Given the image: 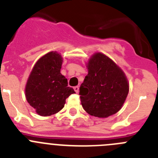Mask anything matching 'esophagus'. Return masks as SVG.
Segmentation results:
<instances>
[{
  "mask_svg": "<svg viewBox=\"0 0 158 158\" xmlns=\"http://www.w3.org/2000/svg\"><path fill=\"white\" fill-rule=\"evenodd\" d=\"M73 89H74V91L76 92L77 93H78V92H79V86H75V87L73 88Z\"/></svg>",
  "mask_w": 158,
  "mask_h": 158,
  "instance_id": "esophagus-1",
  "label": "esophagus"
}]
</instances>
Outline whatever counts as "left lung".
Listing matches in <instances>:
<instances>
[{"label": "left lung", "instance_id": "left-lung-1", "mask_svg": "<svg viewBox=\"0 0 158 158\" xmlns=\"http://www.w3.org/2000/svg\"><path fill=\"white\" fill-rule=\"evenodd\" d=\"M87 67L89 73L79 92L84 109L98 118H107L118 112L129 92L124 73L101 53L93 55Z\"/></svg>", "mask_w": 158, "mask_h": 158}]
</instances>
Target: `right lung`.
<instances>
[{"label":"right lung","mask_w":158,"mask_h":158,"mask_svg":"<svg viewBox=\"0 0 158 158\" xmlns=\"http://www.w3.org/2000/svg\"><path fill=\"white\" fill-rule=\"evenodd\" d=\"M62 63V56L56 51L48 53L38 60L28 77L25 89L26 99L42 116L61 111L66 98L75 93L60 73Z\"/></svg>","instance_id":"1"}]
</instances>
